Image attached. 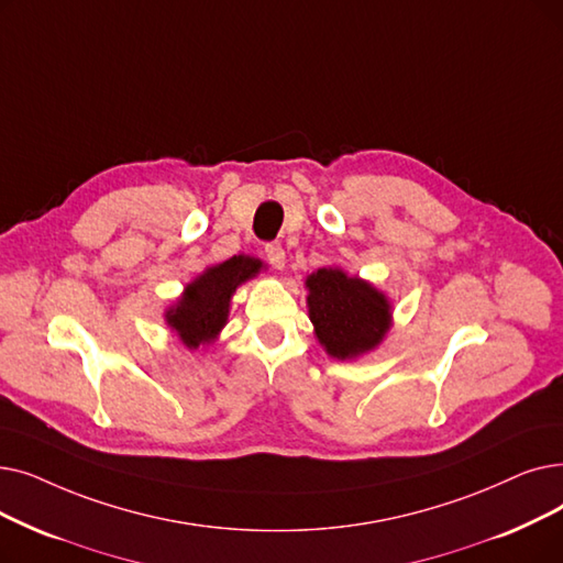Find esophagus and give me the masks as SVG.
Wrapping results in <instances>:
<instances>
[{
	"mask_svg": "<svg viewBox=\"0 0 563 563\" xmlns=\"http://www.w3.org/2000/svg\"><path fill=\"white\" fill-rule=\"evenodd\" d=\"M264 255L268 262H272L274 268H278V272L280 268H285V249L280 246V243H266Z\"/></svg>",
	"mask_w": 563,
	"mask_h": 563,
	"instance_id": "34e87169",
	"label": "esophagus"
}]
</instances>
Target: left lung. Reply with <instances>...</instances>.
I'll return each instance as SVG.
<instances>
[{"mask_svg": "<svg viewBox=\"0 0 563 563\" xmlns=\"http://www.w3.org/2000/svg\"><path fill=\"white\" fill-rule=\"evenodd\" d=\"M308 317L322 350L354 361L377 350L394 327V303L373 283L340 266H322L306 278Z\"/></svg>", "mask_w": 563, "mask_h": 563, "instance_id": "left-lung-1", "label": "left lung"}]
</instances>
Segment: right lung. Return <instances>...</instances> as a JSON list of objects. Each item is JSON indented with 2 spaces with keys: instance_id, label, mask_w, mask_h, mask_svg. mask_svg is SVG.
Listing matches in <instances>:
<instances>
[{
  "instance_id": "1",
  "label": "right lung",
  "mask_w": 563,
  "mask_h": 563,
  "mask_svg": "<svg viewBox=\"0 0 563 563\" xmlns=\"http://www.w3.org/2000/svg\"><path fill=\"white\" fill-rule=\"evenodd\" d=\"M262 262L249 255H234L221 264L207 266L181 291V297L165 308V324L190 352L207 350L228 324L234 291L253 280Z\"/></svg>"
}]
</instances>
